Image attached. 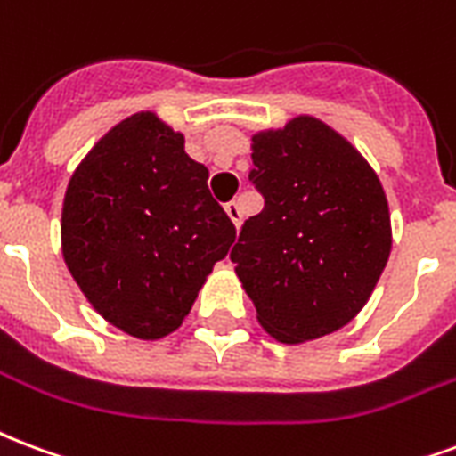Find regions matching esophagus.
<instances>
[{
	"label": "esophagus",
	"mask_w": 456,
	"mask_h": 456,
	"mask_svg": "<svg viewBox=\"0 0 456 456\" xmlns=\"http://www.w3.org/2000/svg\"><path fill=\"white\" fill-rule=\"evenodd\" d=\"M224 210H227L229 220L234 222L236 227L241 224V217H243V210H241V203L239 200H229L227 205H224Z\"/></svg>",
	"instance_id": "1"
}]
</instances>
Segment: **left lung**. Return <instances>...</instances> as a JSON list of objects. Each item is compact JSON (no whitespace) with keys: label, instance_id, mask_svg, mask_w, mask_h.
I'll list each match as a JSON object with an SVG mask.
<instances>
[{"label":"left lung","instance_id":"8db88e82","mask_svg":"<svg viewBox=\"0 0 456 456\" xmlns=\"http://www.w3.org/2000/svg\"><path fill=\"white\" fill-rule=\"evenodd\" d=\"M251 158L248 182L265 205L229 258L274 339L330 335L363 308L390 258L385 191L359 151L313 117L253 135Z\"/></svg>","mask_w":456,"mask_h":456}]
</instances>
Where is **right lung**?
<instances>
[{
  "instance_id": "1",
  "label": "right lung",
  "mask_w": 456,
  "mask_h": 456,
  "mask_svg": "<svg viewBox=\"0 0 456 456\" xmlns=\"http://www.w3.org/2000/svg\"><path fill=\"white\" fill-rule=\"evenodd\" d=\"M234 239L208 169L152 112L117 124L66 189V267L104 321L138 339L182 325Z\"/></svg>"
}]
</instances>
